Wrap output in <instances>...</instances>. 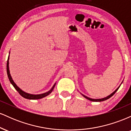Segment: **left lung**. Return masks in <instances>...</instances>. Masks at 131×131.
I'll use <instances>...</instances> for the list:
<instances>
[{"label": "left lung", "mask_w": 131, "mask_h": 131, "mask_svg": "<svg viewBox=\"0 0 131 131\" xmlns=\"http://www.w3.org/2000/svg\"><path fill=\"white\" fill-rule=\"evenodd\" d=\"M121 84H122V83H121ZM120 85H119V86L118 87V88L116 89L115 90V91L113 92L112 93V94H111L110 95H108V96H107V97H105V98H103V99H91V98H89V97H87V96H85V95H83V94H82V95L83 96V97H84L85 99H88V100H91V101H92V102H102V101H105V100H107V99H108L110 98L111 97H112V96L113 95L115 94V92H116L117 91H118V89L119 88Z\"/></svg>", "instance_id": "8db88e82"}]
</instances>
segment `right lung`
Wrapping results in <instances>:
<instances>
[{
  "label": "right lung",
  "mask_w": 131,
  "mask_h": 131,
  "mask_svg": "<svg viewBox=\"0 0 131 131\" xmlns=\"http://www.w3.org/2000/svg\"><path fill=\"white\" fill-rule=\"evenodd\" d=\"M8 60H9V56L8 57V60H7V75H8V78L9 79V81H10V82H11V84L13 85V86L14 87L16 91L18 92L19 94H20L23 97H24V98L27 99H30V100H36V99H40L43 98V97L49 95L50 94L52 91H53V90L54 88H55L56 83L53 85V86L52 87V89H51L50 91L47 92H46V93H43V94H37V95L30 94H28V93L25 92H24L23 91H22V90L21 89L19 88H18V87L17 86V85L15 83V82L12 79V78L11 75H10V70H9V61Z\"/></svg>",
  "instance_id": "1"
}]
</instances>
